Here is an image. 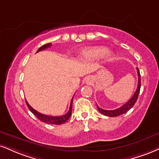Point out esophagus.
<instances>
[{"instance_id": "1", "label": "esophagus", "mask_w": 159, "mask_h": 159, "mask_svg": "<svg viewBox=\"0 0 159 159\" xmlns=\"http://www.w3.org/2000/svg\"><path fill=\"white\" fill-rule=\"evenodd\" d=\"M90 81H91V80H90V78H87V80H86V82H88V83H89Z\"/></svg>"}]
</instances>
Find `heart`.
Masks as SVG:
<instances>
[{
    "mask_svg": "<svg viewBox=\"0 0 159 159\" xmlns=\"http://www.w3.org/2000/svg\"><path fill=\"white\" fill-rule=\"evenodd\" d=\"M106 52V48L105 47L102 46H95L91 47V48H87L85 49L82 50L79 53V55L80 57H83L84 59H88V60H93L100 57L102 56L104 53ZM112 57V53L111 52H107L105 54V58L107 60Z\"/></svg>",
    "mask_w": 159,
    "mask_h": 159,
    "instance_id": "heart-1",
    "label": "heart"
}]
</instances>
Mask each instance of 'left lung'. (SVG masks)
I'll use <instances>...</instances> for the list:
<instances>
[{
  "label": "left lung",
  "instance_id": "left-lung-1",
  "mask_svg": "<svg viewBox=\"0 0 159 159\" xmlns=\"http://www.w3.org/2000/svg\"><path fill=\"white\" fill-rule=\"evenodd\" d=\"M136 69H137V73H138V78H139L138 86H137V89L136 92H135L134 96L131 97L130 100L127 102L125 103V105H123L121 107H119V108L116 110H113V111H107V110L102 109L97 105V109L99 110V112L102 113L103 115L107 116L116 117V116H120L121 114H124L125 113L127 112L131 107L134 106L135 103H136L137 99H138L139 94V91H140V88H141V76H140L139 70V68H136Z\"/></svg>",
  "mask_w": 159,
  "mask_h": 159
}]
</instances>
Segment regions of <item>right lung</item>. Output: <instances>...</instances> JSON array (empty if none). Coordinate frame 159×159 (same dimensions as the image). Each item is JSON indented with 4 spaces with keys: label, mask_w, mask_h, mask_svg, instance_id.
<instances>
[{
    "label": "right lung",
    "mask_w": 159,
    "mask_h": 159,
    "mask_svg": "<svg viewBox=\"0 0 159 159\" xmlns=\"http://www.w3.org/2000/svg\"><path fill=\"white\" fill-rule=\"evenodd\" d=\"M51 46H52V43H49L45 44L43 46H41L40 48L37 51V52H40V51L46 49L47 48H49ZM72 102H73V98H72L71 102H70L69 111H68L67 113H66V114L63 116H48V115L43 114V113H39L37 111H35L34 108H32V107L29 105V104L27 102V101H25V102H26L27 106H28L29 109L31 111V112L34 113V114L36 116L37 118L40 119L41 121L47 123V124H50V125H61L66 122V121L70 117V115H71Z\"/></svg>",
    "instance_id": "right-lung-1"
}]
</instances>
